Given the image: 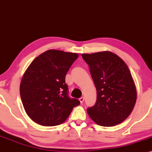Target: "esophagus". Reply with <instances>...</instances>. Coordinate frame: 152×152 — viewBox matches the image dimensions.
Segmentation results:
<instances>
[{"mask_svg": "<svg viewBox=\"0 0 152 152\" xmlns=\"http://www.w3.org/2000/svg\"><path fill=\"white\" fill-rule=\"evenodd\" d=\"M84 100H85V98H83V97H81V98L79 99V100H80V103H83V102H84Z\"/></svg>", "mask_w": 152, "mask_h": 152, "instance_id": "1", "label": "esophagus"}]
</instances>
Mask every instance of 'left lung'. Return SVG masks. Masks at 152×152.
Wrapping results in <instances>:
<instances>
[{
	"label": "left lung",
	"mask_w": 152,
	"mask_h": 152,
	"mask_svg": "<svg viewBox=\"0 0 152 152\" xmlns=\"http://www.w3.org/2000/svg\"><path fill=\"white\" fill-rule=\"evenodd\" d=\"M97 90L96 103L87 109L99 126H114L129 117L136 101V88L125 62L109 51L82 54Z\"/></svg>",
	"instance_id": "obj_1"
}]
</instances>
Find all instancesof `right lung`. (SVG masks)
Segmentation results:
<instances>
[{
  "mask_svg": "<svg viewBox=\"0 0 152 152\" xmlns=\"http://www.w3.org/2000/svg\"><path fill=\"white\" fill-rule=\"evenodd\" d=\"M77 53L49 49L36 57L21 78L20 95L28 117L39 125L54 126L66 121L77 99L69 98L65 75Z\"/></svg>",
  "mask_w": 152,
  "mask_h": 152,
  "instance_id": "add662e5",
  "label": "right lung"
}]
</instances>
